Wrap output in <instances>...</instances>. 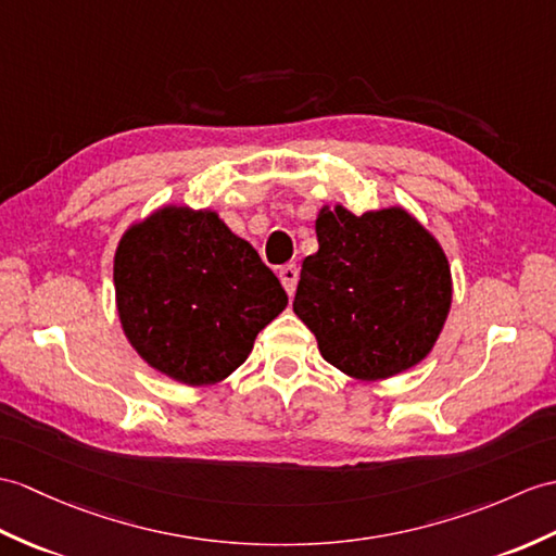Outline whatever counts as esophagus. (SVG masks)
Segmentation results:
<instances>
[{"mask_svg":"<svg viewBox=\"0 0 556 556\" xmlns=\"http://www.w3.org/2000/svg\"><path fill=\"white\" fill-rule=\"evenodd\" d=\"M299 267L295 265H283L281 269H279V279H281V287L287 289V293L289 295H293L295 293V283H299Z\"/></svg>","mask_w":556,"mask_h":556,"instance_id":"esophagus-1","label":"esophagus"}]
</instances>
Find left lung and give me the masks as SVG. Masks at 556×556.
<instances>
[{
    "label": "left lung",
    "mask_w": 556,
    "mask_h": 556,
    "mask_svg": "<svg viewBox=\"0 0 556 556\" xmlns=\"http://www.w3.org/2000/svg\"><path fill=\"white\" fill-rule=\"evenodd\" d=\"M293 313L321 357L357 381H383L433 351L453 305L447 255L403 205L355 215L321 205Z\"/></svg>",
    "instance_id": "1"
}]
</instances>
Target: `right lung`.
<instances>
[{
    "label": "right lung",
    "instance_id": "right-lung-1",
    "mask_svg": "<svg viewBox=\"0 0 556 556\" xmlns=\"http://www.w3.org/2000/svg\"><path fill=\"white\" fill-rule=\"evenodd\" d=\"M113 283L125 339L149 367L185 386L225 381L289 303L247 239L215 211L179 203L125 229Z\"/></svg>",
    "mask_w": 556,
    "mask_h": 556
}]
</instances>
